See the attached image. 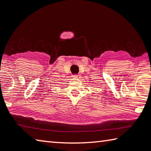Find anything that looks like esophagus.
I'll list each match as a JSON object with an SVG mask.
<instances>
[{
  "instance_id": "obj_1",
  "label": "esophagus",
  "mask_w": 151,
  "mask_h": 151,
  "mask_svg": "<svg viewBox=\"0 0 151 151\" xmlns=\"http://www.w3.org/2000/svg\"><path fill=\"white\" fill-rule=\"evenodd\" d=\"M73 77H75V78H80L81 76L79 75H73Z\"/></svg>"
}]
</instances>
